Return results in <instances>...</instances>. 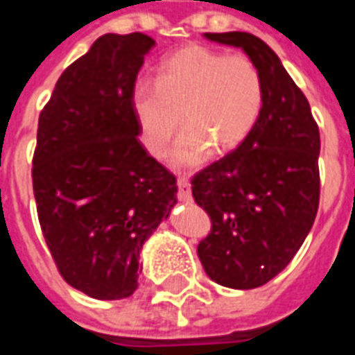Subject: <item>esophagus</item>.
<instances>
[{"label":"esophagus","instance_id":"obj_1","mask_svg":"<svg viewBox=\"0 0 355 355\" xmlns=\"http://www.w3.org/2000/svg\"><path fill=\"white\" fill-rule=\"evenodd\" d=\"M177 184H178V200L186 203L192 202V190H190V182H188V178H178Z\"/></svg>","mask_w":355,"mask_h":355}]
</instances>
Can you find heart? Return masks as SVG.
Wrapping results in <instances>:
<instances>
[{"label":"heart","instance_id":"heart-1","mask_svg":"<svg viewBox=\"0 0 355 355\" xmlns=\"http://www.w3.org/2000/svg\"><path fill=\"white\" fill-rule=\"evenodd\" d=\"M130 107L155 157L167 152L184 117L188 126L171 152V165L194 169L213 148L230 152L252 135L263 109V80L250 57L186 46L161 63L157 80H136Z\"/></svg>","mask_w":355,"mask_h":355}]
</instances>
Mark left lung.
I'll return each mask as SVG.
<instances>
[{
  "label": "left lung",
  "instance_id": "8db88e82",
  "mask_svg": "<svg viewBox=\"0 0 355 355\" xmlns=\"http://www.w3.org/2000/svg\"><path fill=\"white\" fill-rule=\"evenodd\" d=\"M203 36L254 61L263 109L252 135L192 180L196 203L213 223L198 255L220 286L257 288L292 261L313 227L321 138L306 96L263 40L248 32Z\"/></svg>",
  "mask_w": 355,
  "mask_h": 355
}]
</instances>
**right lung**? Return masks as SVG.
I'll return each instance as SVG.
<instances>
[{
  "label": "right lung",
  "instance_id": "1",
  "mask_svg": "<svg viewBox=\"0 0 355 355\" xmlns=\"http://www.w3.org/2000/svg\"><path fill=\"white\" fill-rule=\"evenodd\" d=\"M150 36L103 34L59 76L40 113L32 184L57 269L96 300L138 288L140 252L177 205V178L138 140L130 90Z\"/></svg>",
  "mask_w": 355,
  "mask_h": 355
}]
</instances>
